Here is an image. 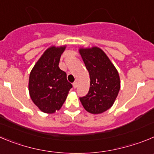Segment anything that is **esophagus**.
I'll return each mask as SVG.
<instances>
[{
    "label": "esophagus",
    "mask_w": 154,
    "mask_h": 154,
    "mask_svg": "<svg viewBox=\"0 0 154 154\" xmlns=\"http://www.w3.org/2000/svg\"><path fill=\"white\" fill-rule=\"evenodd\" d=\"M73 88H77V86H78V82H73Z\"/></svg>",
    "instance_id": "34e87169"
}]
</instances>
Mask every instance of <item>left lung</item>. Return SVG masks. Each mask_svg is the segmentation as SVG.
Returning <instances> with one entry per match:
<instances>
[{
    "instance_id": "left-lung-1",
    "label": "left lung",
    "mask_w": 154,
    "mask_h": 154,
    "mask_svg": "<svg viewBox=\"0 0 154 154\" xmlns=\"http://www.w3.org/2000/svg\"><path fill=\"white\" fill-rule=\"evenodd\" d=\"M79 53L91 80L88 94L79 98L82 105L91 114L105 112L112 106L119 92V74L100 48H82Z\"/></svg>"
}]
</instances>
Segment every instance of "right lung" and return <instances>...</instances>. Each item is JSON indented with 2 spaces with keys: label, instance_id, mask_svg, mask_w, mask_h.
<instances>
[{
  "label": "right lung",
  "instance_id": "1",
  "mask_svg": "<svg viewBox=\"0 0 154 154\" xmlns=\"http://www.w3.org/2000/svg\"><path fill=\"white\" fill-rule=\"evenodd\" d=\"M66 46H51L44 52L31 70L29 92L32 101L43 112L59 111L72 88L66 73L59 67Z\"/></svg>",
  "mask_w": 154,
  "mask_h": 154
}]
</instances>
